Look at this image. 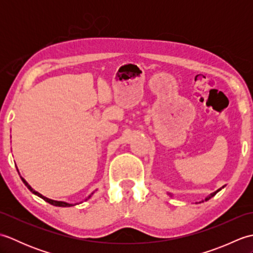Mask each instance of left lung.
Returning <instances> with one entry per match:
<instances>
[{
    "label": "left lung",
    "instance_id": "1",
    "mask_svg": "<svg viewBox=\"0 0 253 253\" xmlns=\"http://www.w3.org/2000/svg\"><path fill=\"white\" fill-rule=\"evenodd\" d=\"M218 191H219V189H218V190H217V191H215V192H213V193H212V195H211V196H209V197H208V198H207V199H206V201H207V200H209V199H211V198H212V197H213V196H214V195H216V192H218Z\"/></svg>",
    "mask_w": 253,
    "mask_h": 253
}]
</instances>
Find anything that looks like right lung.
Listing matches in <instances>:
<instances>
[{
    "label": "right lung",
    "mask_w": 253,
    "mask_h": 253,
    "mask_svg": "<svg viewBox=\"0 0 253 253\" xmlns=\"http://www.w3.org/2000/svg\"><path fill=\"white\" fill-rule=\"evenodd\" d=\"M21 180H23V182L24 184L27 186V188H28V189L32 192V193H35L36 196H38V197H40V198H42L43 199L44 201H46L47 203H50V204H52V206H55V207H63V208H65V207H72V206H74V204H69V203H66V202H63V201H55V200H51V199H49V198H45V197H43L41 195V193H39V192H37V191H35L34 189H32V188L28 185V182H27L24 178H21Z\"/></svg>",
    "instance_id": "obj_1"
}]
</instances>
